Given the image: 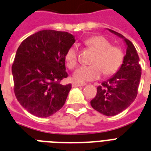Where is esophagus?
Instances as JSON below:
<instances>
[{"mask_svg":"<svg viewBox=\"0 0 151 151\" xmlns=\"http://www.w3.org/2000/svg\"><path fill=\"white\" fill-rule=\"evenodd\" d=\"M85 83H78V82H73L72 86L73 87H82L85 85Z\"/></svg>","mask_w":151,"mask_h":151,"instance_id":"esophagus-1","label":"esophagus"}]
</instances>
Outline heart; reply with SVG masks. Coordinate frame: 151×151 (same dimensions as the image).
Instances as JSON below:
<instances>
[{
	"instance_id": "heart-1",
	"label": "heart",
	"mask_w": 151,
	"mask_h": 151,
	"mask_svg": "<svg viewBox=\"0 0 151 151\" xmlns=\"http://www.w3.org/2000/svg\"><path fill=\"white\" fill-rule=\"evenodd\" d=\"M88 50L95 52L90 66H81L73 72V78L77 82L90 81L101 77L111 76L119 70L124 61V51L119 46L111 45L107 38L102 35H94L84 41ZM65 63L69 69L78 65L79 52L76 46H71L65 54Z\"/></svg>"
}]
</instances>
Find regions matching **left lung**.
<instances>
[{
    "label": "left lung",
    "mask_w": 151,
    "mask_h": 151,
    "mask_svg": "<svg viewBox=\"0 0 151 151\" xmlns=\"http://www.w3.org/2000/svg\"><path fill=\"white\" fill-rule=\"evenodd\" d=\"M111 32L124 39L127 46V54L122 67L117 73L97 88V94L91 101L94 109L107 116L122 112L137 98L141 67L135 46L122 34L109 29Z\"/></svg>",
    "instance_id": "8db88e82"
}]
</instances>
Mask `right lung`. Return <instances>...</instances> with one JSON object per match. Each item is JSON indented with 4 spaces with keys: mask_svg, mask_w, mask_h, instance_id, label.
Here are the masks:
<instances>
[{
    "mask_svg": "<svg viewBox=\"0 0 151 151\" xmlns=\"http://www.w3.org/2000/svg\"><path fill=\"white\" fill-rule=\"evenodd\" d=\"M75 42L66 32L42 30L26 38L17 50L12 67L16 99L24 109L38 117H49L64 105L71 84L65 54Z\"/></svg>",
    "mask_w": 151,
    "mask_h": 151,
    "instance_id": "add662e5",
    "label": "right lung"
}]
</instances>
